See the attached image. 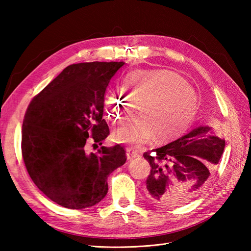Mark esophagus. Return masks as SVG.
<instances>
[{
	"label": "esophagus",
	"instance_id": "esophagus-1",
	"mask_svg": "<svg viewBox=\"0 0 251 251\" xmlns=\"http://www.w3.org/2000/svg\"><path fill=\"white\" fill-rule=\"evenodd\" d=\"M126 155H127V158H128V159H132V158H136L138 156H140V154L138 151L134 150V149L127 148L126 149Z\"/></svg>",
	"mask_w": 251,
	"mask_h": 251
}]
</instances>
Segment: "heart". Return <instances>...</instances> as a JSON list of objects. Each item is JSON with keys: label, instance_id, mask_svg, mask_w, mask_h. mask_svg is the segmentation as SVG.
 Instances as JSON below:
<instances>
[{"label": "heart", "instance_id": "b5f03b06", "mask_svg": "<svg viewBox=\"0 0 251 251\" xmlns=\"http://www.w3.org/2000/svg\"><path fill=\"white\" fill-rule=\"evenodd\" d=\"M124 89H115L106 100V115L122 124L138 105L140 117L116 131L115 140L141 146L154 135L168 140L193 121L197 98L193 88L168 70H138L128 74Z\"/></svg>", "mask_w": 251, "mask_h": 251}]
</instances>
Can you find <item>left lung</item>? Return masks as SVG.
<instances>
[{
	"mask_svg": "<svg viewBox=\"0 0 251 251\" xmlns=\"http://www.w3.org/2000/svg\"><path fill=\"white\" fill-rule=\"evenodd\" d=\"M226 140L199 126L179 139L143 154L151 166L146 195L153 202L180 205L193 200L206 188L219 163Z\"/></svg>",
	"mask_w": 251,
	"mask_h": 251,
	"instance_id": "1",
	"label": "left lung"
}]
</instances>
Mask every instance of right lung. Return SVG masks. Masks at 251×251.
Listing matches in <instances>:
<instances>
[{
    "instance_id": "right-lung-1",
    "label": "right lung",
    "mask_w": 251,
    "mask_h": 251,
    "mask_svg": "<svg viewBox=\"0 0 251 251\" xmlns=\"http://www.w3.org/2000/svg\"><path fill=\"white\" fill-rule=\"evenodd\" d=\"M124 62L68 66L31 100L23 123L21 153L34 184L69 209L98 204L108 193V177L126 162L120 145L87 153L110 135L102 119L104 93Z\"/></svg>"
}]
</instances>
